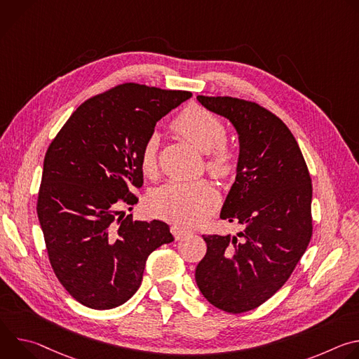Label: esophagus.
<instances>
[{
    "label": "esophagus",
    "mask_w": 359,
    "mask_h": 359,
    "mask_svg": "<svg viewBox=\"0 0 359 359\" xmlns=\"http://www.w3.org/2000/svg\"><path fill=\"white\" fill-rule=\"evenodd\" d=\"M172 234H173V237L176 238V240H180V238H183L186 234H189V231L186 230V229H183V227H180V226H172Z\"/></svg>",
    "instance_id": "34e87169"
}]
</instances>
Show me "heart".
Returning <instances> with one entry per match:
<instances>
[{"label": "heart", "mask_w": 359, "mask_h": 359, "mask_svg": "<svg viewBox=\"0 0 359 359\" xmlns=\"http://www.w3.org/2000/svg\"><path fill=\"white\" fill-rule=\"evenodd\" d=\"M172 129L184 140L206 153V168L219 179H229L238 170L240 155L230 146L226 123L197 105L184 108L172 121ZM139 168L147 177L158 173V136L150 135L139 153ZM220 201L217 190L206 180L170 182L149 197L150 212L180 226H193L209 216Z\"/></svg>", "instance_id": "1"}]
</instances>
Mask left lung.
Wrapping results in <instances>:
<instances>
[{
	"label": "left lung",
	"instance_id": "8db88e82",
	"mask_svg": "<svg viewBox=\"0 0 359 359\" xmlns=\"http://www.w3.org/2000/svg\"><path fill=\"white\" fill-rule=\"evenodd\" d=\"M227 118L240 139L236 182L220 217L237 222V237L204 234L208 251L196 267L201 294L217 309H257L290 278L313 236L311 176L287 125L255 102L197 96Z\"/></svg>",
	"mask_w": 359,
	"mask_h": 359
}]
</instances>
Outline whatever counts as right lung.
<instances>
[{"instance_id": "obj_1", "label": "right lung", "mask_w": 359, "mask_h": 359, "mask_svg": "<svg viewBox=\"0 0 359 359\" xmlns=\"http://www.w3.org/2000/svg\"><path fill=\"white\" fill-rule=\"evenodd\" d=\"M190 96L116 85L85 100L48 146L36 200L48 259L65 290L89 309L126 302L150 252L173 241L166 223L123 217L122 209L139 201L133 190L143 184V143Z\"/></svg>"}]
</instances>
